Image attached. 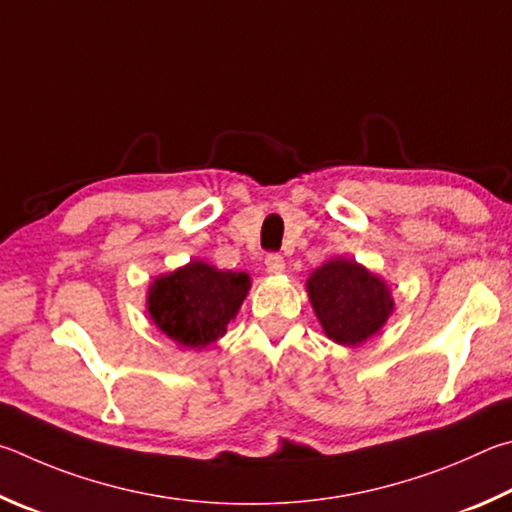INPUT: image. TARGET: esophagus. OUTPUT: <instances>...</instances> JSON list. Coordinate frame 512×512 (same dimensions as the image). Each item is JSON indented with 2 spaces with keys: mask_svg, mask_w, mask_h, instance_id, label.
<instances>
[{
  "mask_svg": "<svg viewBox=\"0 0 512 512\" xmlns=\"http://www.w3.org/2000/svg\"><path fill=\"white\" fill-rule=\"evenodd\" d=\"M265 267H267V272L281 274L285 270V258L281 254H267L265 256Z\"/></svg>",
  "mask_w": 512,
  "mask_h": 512,
  "instance_id": "34e87169",
  "label": "esophagus"
}]
</instances>
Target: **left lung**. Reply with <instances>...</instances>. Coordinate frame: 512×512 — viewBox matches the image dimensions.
Instances as JSON below:
<instances>
[{
	"mask_svg": "<svg viewBox=\"0 0 512 512\" xmlns=\"http://www.w3.org/2000/svg\"><path fill=\"white\" fill-rule=\"evenodd\" d=\"M308 294L326 335L346 346L378 333L393 310L382 279L344 258L321 265L308 279Z\"/></svg>",
	"mask_w": 512,
	"mask_h": 512,
	"instance_id": "8db88e82",
	"label": "left lung"
}]
</instances>
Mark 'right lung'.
Segmentation results:
<instances>
[{
  "instance_id": "obj_1",
  "label": "right lung",
  "mask_w": 512,
  "mask_h": 512,
  "mask_svg": "<svg viewBox=\"0 0 512 512\" xmlns=\"http://www.w3.org/2000/svg\"><path fill=\"white\" fill-rule=\"evenodd\" d=\"M247 290L245 272H220L193 261L150 285L148 312L173 342L204 348L227 333V324L236 317Z\"/></svg>"
}]
</instances>
